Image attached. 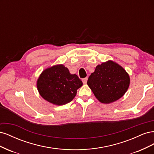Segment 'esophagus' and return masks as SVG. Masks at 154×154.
Here are the masks:
<instances>
[{"label": "esophagus", "mask_w": 154, "mask_h": 154, "mask_svg": "<svg viewBox=\"0 0 154 154\" xmlns=\"http://www.w3.org/2000/svg\"><path fill=\"white\" fill-rule=\"evenodd\" d=\"M87 80H88V78L87 77L84 78L82 79V82H83V83H86L87 82Z\"/></svg>", "instance_id": "esophagus-1"}]
</instances>
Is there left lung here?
Wrapping results in <instances>:
<instances>
[{
	"label": "left lung",
	"mask_w": 154,
	"mask_h": 154,
	"mask_svg": "<svg viewBox=\"0 0 154 154\" xmlns=\"http://www.w3.org/2000/svg\"><path fill=\"white\" fill-rule=\"evenodd\" d=\"M130 78L125 70L112 61L96 66L87 85L96 98L103 103H110L122 97L127 92Z\"/></svg>",
	"instance_id": "left-lung-1"
}]
</instances>
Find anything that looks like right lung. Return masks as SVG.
Wrapping results in <instances>:
<instances>
[{
    "mask_svg": "<svg viewBox=\"0 0 154 154\" xmlns=\"http://www.w3.org/2000/svg\"><path fill=\"white\" fill-rule=\"evenodd\" d=\"M82 85L76 74H70L69 69L63 65L44 70L37 81V88L41 96L57 105L71 102L76 96L77 89Z\"/></svg>",
    "mask_w": 154,
    "mask_h": 154,
    "instance_id": "obj_1",
    "label": "right lung"
}]
</instances>
